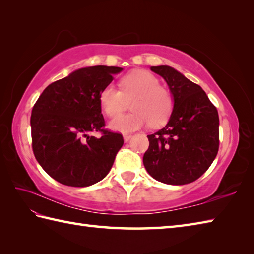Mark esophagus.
<instances>
[{
  "instance_id": "esophagus-1",
  "label": "esophagus",
  "mask_w": 254,
  "mask_h": 254,
  "mask_svg": "<svg viewBox=\"0 0 254 254\" xmlns=\"http://www.w3.org/2000/svg\"><path fill=\"white\" fill-rule=\"evenodd\" d=\"M131 135H128V134H126V135H123V139H124V142H126V143H127L128 141H130V139H131Z\"/></svg>"
}]
</instances>
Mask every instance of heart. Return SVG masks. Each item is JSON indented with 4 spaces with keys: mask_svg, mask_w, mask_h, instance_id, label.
I'll return each instance as SVG.
<instances>
[{
    "mask_svg": "<svg viewBox=\"0 0 254 254\" xmlns=\"http://www.w3.org/2000/svg\"><path fill=\"white\" fill-rule=\"evenodd\" d=\"M121 90L108 85L100 91L99 104L108 117H116L131 101L132 112L121 115L109 123L112 131L131 133L147 124L157 127L163 126L174 110V98L169 90L161 87L154 74L137 69L121 78Z\"/></svg>",
    "mask_w": 254,
    "mask_h": 254,
    "instance_id": "b5f03b06",
    "label": "heart"
}]
</instances>
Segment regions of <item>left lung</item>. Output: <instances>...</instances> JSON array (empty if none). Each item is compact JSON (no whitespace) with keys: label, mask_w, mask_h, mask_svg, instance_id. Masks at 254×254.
Listing matches in <instances>:
<instances>
[{"label":"left lung","mask_w":254,"mask_h":254,"mask_svg":"<svg viewBox=\"0 0 254 254\" xmlns=\"http://www.w3.org/2000/svg\"><path fill=\"white\" fill-rule=\"evenodd\" d=\"M163 77L174 98L165 127L147 135L145 169L155 180L181 186L198 179L218 152L219 118L201 86L168 65L150 66Z\"/></svg>","instance_id":"8db88e82"}]
</instances>
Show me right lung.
I'll return each mask as SVG.
<instances>
[{"label":"right lung","mask_w":254,"mask_h":254,"mask_svg":"<svg viewBox=\"0 0 254 254\" xmlns=\"http://www.w3.org/2000/svg\"><path fill=\"white\" fill-rule=\"evenodd\" d=\"M122 69L106 65L78 68L48 86L32 108L35 157L62 185L89 187L109 174L123 137L102 128L99 94ZM98 130L103 132L100 139L89 135Z\"/></svg>","instance_id":"right-lung-1"}]
</instances>
